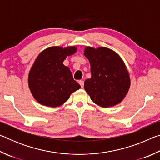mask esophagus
<instances>
[{
    "instance_id": "obj_1",
    "label": "esophagus",
    "mask_w": 160,
    "mask_h": 160,
    "mask_svg": "<svg viewBox=\"0 0 160 160\" xmlns=\"http://www.w3.org/2000/svg\"><path fill=\"white\" fill-rule=\"evenodd\" d=\"M79 84L80 85V86H81V88H83V87H84V81L83 80H79Z\"/></svg>"
}]
</instances>
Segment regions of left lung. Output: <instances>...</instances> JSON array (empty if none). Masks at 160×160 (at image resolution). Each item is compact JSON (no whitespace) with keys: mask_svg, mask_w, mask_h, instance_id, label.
<instances>
[{"mask_svg":"<svg viewBox=\"0 0 160 160\" xmlns=\"http://www.w3.org/2000/svg\"><path fill=\"white\" fill-rule=\"evenodd\" d=\"M85 56L91 67L92 77L87 79L84 88L92 102L102 107L118 104L130 88V77L121 58L106 47H87Z\"/></svg>","mask_w":160,"mask_h":160,"instance_id":"1","label":"left lung"}]
</instances>
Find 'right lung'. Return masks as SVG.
I'll list each match as a JSON object with an SVG mask.
<instances>
[{"instance_id":"obj_1","label":"right lung","mask_w":160,"mask_h":160,"mask_svg":"<svg viewBox=\"0 0 160 160\" xmlns=\"http://www.w3.org/2000/svg\"><path fill=\"white\" fill-rule=\"evenodd\" d=\"M76 51L75 47H52L38 56L29 71L28 84L32 95L40 104L50 107L61 106L80 88L69 68L63 64L67 56Z\"/></svg>"}]
</instances>
